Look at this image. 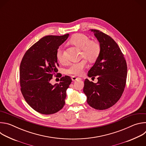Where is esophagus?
<instances>
[{"instance_id": "1", "label": "esophagus", "mask_w": 146, "mask_h": 146, "mask_svg": "<svg viewBox=\"0 0 146 146\" xmlns=\"http://www.w3.org/2000/svg\"><path fill=\"white\" fill-rule=\"evenodd\" d=\"M80 79H81V78L78 77H76V76H73L72 77V80L73 81H76V80H80Z\"/></svg>"}]
</instances>
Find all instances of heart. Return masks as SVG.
Returning <instances> with one entry per match:
<instances>
[{"mask_svg":"<svg viewBox=\"0 0 146 146\" xmlns=\"http://www.w3.org/2000/svg\"><path fill=\"white\" fill-rule=\"evenodd\" d=\"M70 42L76 47L81 49V56H84L90 61L95 60L100 55L101 48L99 44L96 41H91L84 35L76 34L74 35L70 38ZM56 57L60 63L63 64L66 61L63 51L60 47L56 50ZM87 66V61L82 59L79 62L70 64L66 70V72L72 75L80 76L84 73V70Z\"/></svg>","mask_w":146,"mask_h":146,"instance_id":"b5f03b06","label":"heart"}]
</instances>
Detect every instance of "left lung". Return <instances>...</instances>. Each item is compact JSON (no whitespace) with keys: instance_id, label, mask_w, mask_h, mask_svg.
Returning <instances> with one entry per match:
<instances>
[{"instance_id":"8db88e82","label":"left lung","mask_w":146,"mask_h":146,"mask_svg":"<svg viewBox=\"0 0 146 146\" xmlns=\"http://www.w3.org/2000/svg\"><path fill=\"white\" fill-rule=\"evenodd\" d=\"M99 42L101 51L88 76L98 77L97 83L86 79L83 92L88 105L97 110H105L118 101L124 91L127 65L115 41L102 32L90 29Z\"/></svg>"}]
</instances>
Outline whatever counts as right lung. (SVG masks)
I'll use <instances>...</instances> for the list:
<instances>
[{
  "mask_svg": "<svg viewBox=\"0 0 146 146\" xmlns=\"http://www.w3.org/2000/svg\"><path fill=\"white\" fill-rule=\"evenodd\" d=\"M69 35L43 37L27 50L21 62V91L28 105L41 114L55 113L65 104L71 78L68 76L62 77L59 84L54 86L50 81L58 72L56 50Z\"/></svg>",
  "mask_w": 146,
  "mask_h": 146,
  "instance_id": "obj_1",
  "label": "right lung"
}]
</instances>
